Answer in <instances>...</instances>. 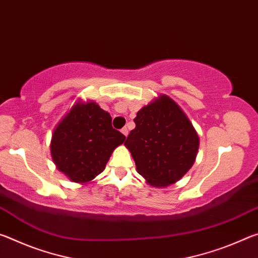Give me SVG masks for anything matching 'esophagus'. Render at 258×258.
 <instances>
[{"instance_id":"1","label":"esophagus","mask_w":258,"mask_h":258,"mask_svg":"<svg viewBox=\"0 0 258 258\" xmlns=\"http://www.w3.org/2000/svg\"><path fill=\"white\" fill-rule=\"evenodd\" d=\"M121 133H123L125 137H127L128 135V130H127V127H123L121 128Z\"/></svg>"}]
</instances>
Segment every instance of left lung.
Wrapping results in <instances>:
<instances>
[{
	"mask_svg": "<svg viewBox=\"0 0 258 258\" xmlns=\"http://www.w3.org/2000/svg\"><path fill=\"white\" fill-rule=\"evenodd\" d=\"M134 123L124 145L140 175L156 187L181 180L195 164L199 149L198 133L181 107L160 94L140 109Z\"/></svg>",
	"mask_w": 258,
	"mask_h": 258,
	"instance_id": "8db88e82",
	"label": "left lung"
}]
</instances>
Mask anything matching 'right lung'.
Instances as JSON below:
<instances>
[{"label":"right lung","mask_w":258,"mask_h":258,"mask_svg":"<svg viewBox=\"0 0 258 258\" xmlns=\"http://www.w3.org/2000/svg\"><path fill=\"white\" fill-rule=\"evenodd\" d=\"M125 139L112 128L111 116L97 102L77 100L55 126L51 156L69 180L86 184L103 172L113 150Z\"/></svg>","instance_id":"1"}]
</instances>
